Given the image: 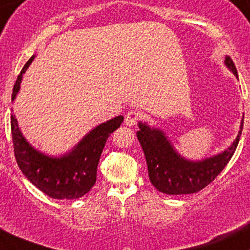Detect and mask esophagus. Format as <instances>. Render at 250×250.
Listing matches in <instances>:
<instances>
[{"label":"esophagus","mask_w":250,"mask_h":250,"mask_svg":"<svg viewBox=\"0 0 250 250\" xmlns=\"http://www.w3.org/2000/svg\"><path fill=\"white\" fill-rule=\"evenodd\" d=\"M139 117H140L139 114L136 111H129L127 115H125V123L127 125H129V127H133V125H135L136 123H138Z\"/></svg>","instance_id":"obj_1"}]
</instances>
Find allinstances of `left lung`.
Masks as SVG:
<instances>
[{
	"mask_svg": "<svg viewBox=\"0 0 250 250\" xmlns=\"http://www.w3.org/2000/svg\"><path fill=\"white\" fill-rule=\"evenodd\" d=\"M226 66L238 78L234 62L229 56L224 60ZM136 133L146 156L150 183L158 191L166 194H190L203 190L227 166L240 141L243 119L236 139L227 149L203 160H188L177 152L166 134L159 128L139 122Z\"/></svg>",
	"mask_w": 250,
	"mask_h": 250,
	"instance_id": "obj_1",
	"label": "left lung"
}]
</instances>
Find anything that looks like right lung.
<instances>
[{
  "label": "right lung",
  "mask_w": 250,
  "mask_h": 250,
  "mask_svg": "<svg viewBox=\"0 0 250 250\" xmlns=\"http://www.w3.org/2000/svg\"><path fill=\"white\" fill-rule=\"evenodd\" d=\"M34 57L32 56L26 62L16 79L12 95L13 102L20 90L23 73L32 64ZM122 122L123 116L120 115L101 123L67 153L51 156L38 150L27 141L19 128L15 115L12 114L10 128L16 163L27 179L51 198H81L95 185L98 161L106 140Z\"/></svg>",
  "instance_id": "obj_1"
}]
</instances>
